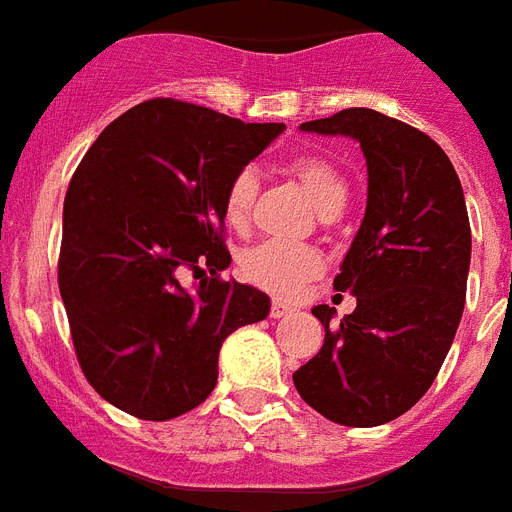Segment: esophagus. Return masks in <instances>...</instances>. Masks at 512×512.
Returning <instances> with one entry per match:
<instances>
[{"mask_svg":"<svg viewBox=\"0 0 512 512\" xmlns=\"http://www.w3.org/2000/svg\"><path fill=\"white\" fill-rule=\"evenodd\" d=\"M291 312L289 304H283V302H273V307H270V317H286Z\"/></svg>","mask_w":512,"mask_h":512,"instance_id":"esophagus-1","label":"esophagus"}]
</instances>
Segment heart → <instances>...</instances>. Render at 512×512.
<instances>
[{
  "mask_svg": "<svg viewBox=\"0 0 512 512\" xmlns=\"http://www.w3.org/2000/svg\"><path fill=\"white\" fill-rule=\"evenodd\" d=\"M289 171L299 179L322 216L341 213L349 197V184L333 163L320 156H299L289 163ZM255 200L257 171L252 166H244L231 176L223 192V218L231 229L247 226ZM239 270L249 283H255L270 294L294 296L322 270V252L302 242H263L244 252Z\"/></svg>",
  "mask_w": 512,
  "mask_h": 512,
  "instance_id": "b5f03b06",
  "label": "heart"
}]
</instances>
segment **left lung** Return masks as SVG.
Wrapping results in <instances>:
<instances>
[{
  "label": "left lung",
  "mask_w": 512,
  "mask_h": 512,
  "mask_svg": "<svg viewBox=\"0 0 512 512\" xmlns=\"http://www.w3.org/2000/svg\"><path fill=\"white\" fill-rule=\"evenodd\" d=\"M304 132L346 135L367 158V210L333 286L356 296L294 385L343 427L393 422L429 390L466 304L471 226L453 163L429 135L375 109H343Z\"/></svg>",
  "instance_id": "left-lung-1"
}]
</instances>
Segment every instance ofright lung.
Listing matches in <instances>:
<instances>
[{
    "label": "right lung",
    "mask_w": 512,
    "mask_h": 512,
    "mask_svg": "<svg viewBox=\"0 0 512 512\" xmlns=\"http://www.w3.org/2000/svg\"><path fill=\"white\" fill-rule=\"evenodd\" d=\"M283 124H244L205 106L153 98L88 148L64 197L59 294L77 362L101 398L148 422L213 393L218 351L268 317L263 291L218 273L223 192ZM211 270L195 295L181 286Z\"/></svg>",
    "instance_id": "1"
}]
</instances>
